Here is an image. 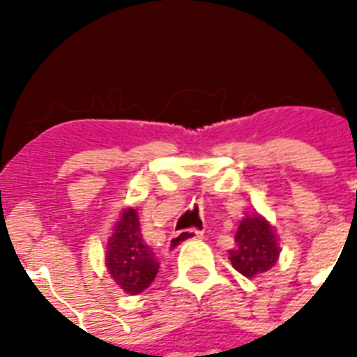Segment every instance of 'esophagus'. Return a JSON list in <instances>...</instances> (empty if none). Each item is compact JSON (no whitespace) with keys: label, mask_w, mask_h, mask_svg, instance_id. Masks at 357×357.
<instances>
[{"label":"esophagus","mask_w":357,"mask_h":357,"mask_svg":"<svg viewBox=\"0 0 357 357\" xmlns=\"http://www.w3.org/2000/svg\"><path fill=\"white\" fill-rule=\"evenodd\" d=\"M204 237V233L199 231V229H195V227H191V229H183V231H178L174 233L170 237V247L172 248H179L183 243H187V241H193V239H202Z\"/></svg>","instance_id":"obj_1"}]
</instances>
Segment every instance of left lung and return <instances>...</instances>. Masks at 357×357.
<instances>
[{"label": "left lung", "instance_id": "obj_1", "mask_svg": "<svg viewBox=\"0 0 357 357\" xmlns=\"http://www.w3.org/2000/svg\"><path fill=\"white\" fill-rule=\"evenodd\" d=\"M237 247L229 250L231 266L245 277L260 275L273 268L279 258V245L273 227L260 216L245 218L237 235Z\"/></svg>", "mask_w": 357, "mask_h": 357}]
</instances>
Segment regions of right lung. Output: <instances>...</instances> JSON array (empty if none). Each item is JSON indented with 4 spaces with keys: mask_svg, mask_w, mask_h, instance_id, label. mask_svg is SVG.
<instances>
[{
    "mask_svg": "<svg viewBox=\"0 0 357 357\" xmlns=\"http://www.w3.org/2000/svg\"><path fill=\"white\" fill-rule=\"evenodd\" d=\"M107 268L110 275L126 292L139 294L155 281L160 262L153 248L145 245L141 235L139 218L128 208L116 224L107 245Z\"/></svg>",
    "mask_w": 357,
    "mask_h": 357,
    "instance_id": "add662e5",
    "label": "right lung"
}]
</instances>
